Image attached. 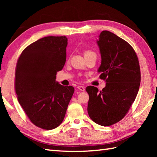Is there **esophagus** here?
Masks as SVG:
<instances>
[{"label":"esophagus","instance_id":"1","mask_svg":"<svg viewBox=\"0 0 157 157\" xmlns=\"http://www.w3.org/2000/svg\"><path fill=\"white\" fill-rule=\"evenodd\" d=\"M78 88L80 91H85V88L84 87V86H78Z\"/></svg>","mask_w":157,"mask_h":157}]
</instances>
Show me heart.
<instances>
[{"label": "heart", "mask_w": 157, "mask_h": 157, "mask_svg": "<svg viewBox=\"0 0 157 157\" xmlns=\"http://www.w3.org/2000/svg\"><path fill=\"white\" fill-rule=\"evenodd\" d=\"M92 52H92V51H85V52H84V56L86 55L90 54V53H92Z\"/></svg>", "instance_id": "obj_1"}]
</instances>
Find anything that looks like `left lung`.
Returning <instances> with one entry per match:
<instances>
[{"label":"left lung","instance_id":"left-lung-1","mask_svg":"<svg viewBox=\"0 0 157 157\" xmlns=\"http://www.w3.org/2000/svg\"><path fill=\"white\" fill-rule=\"evenodd\" d=\"M101 56L98 69L106 87L98 91L88 86V113L93 121L102 126L115 124L124 117L134 102L140 85L138 56L131 45L109 31H102L96 42Z\"/></svg>","mask_w":157,"mask_h":157}]
</instances>
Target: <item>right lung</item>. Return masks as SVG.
Listing matches in <instances>:
<instances>
[{"label":"right lung","instance_id":"obj_1","mask_svg":"<svg viewBox=\"0 0 157 157\" xmlns=\"http://www.w3.org/2000/svg\"><path fill=\"white\" fill-rule=\"evenodd\" d=\"M66 36H47L26 47L17 63L15 87L18 101L30 121L52 129L64 119L74 92L56 81L66 61Z\"/></svg>","mask_w":157,"mask_h":157}]
</instances>
